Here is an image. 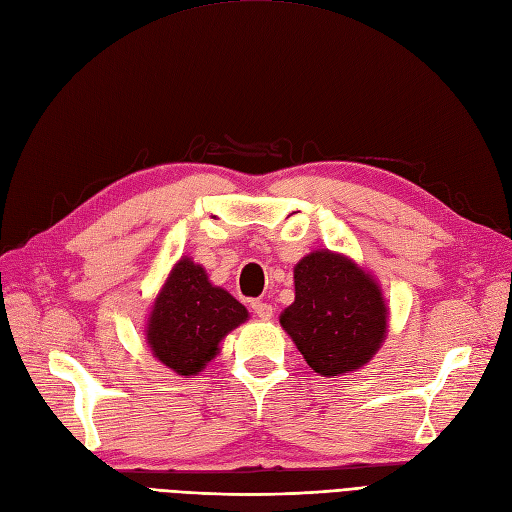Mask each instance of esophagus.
<instances>
[{
    "label": "esophagus",
    "instance_id": "esophagus-1",
    "mask_svg": "<svg viewBox=\"0 0 512 512\" xmlns=\"http://www.w3.org/2000/svg\"><path fill=\"white\" fill-rule=\"evenodd\" d=\"M252 310L258 319L269 321L273 317V308L267 302H252Z\"/></svg>",
    "mask_w": 512,
    "mask_h": 512
}]
</instances>
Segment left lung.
Listing matches in <instances>:
<instances>
[{
	"instance_id": "left-lung-1",
	"label": "left lung",
	"mask_w": 512,
	"mask_h": 512,
	"mask_svg": "<svg viewBox=\"0 0 512 512\" xmlns=\"http://www.w3.org/2000/svg\"><path fill=\"white\" fill-rule=\"evenodd\" d=\"M295 302L280 315L306 363L319 376H341L367 365L386 336L378 282L354 260L319 249L295 265Z\"/></svg>"
}]
</instances>
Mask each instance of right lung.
<instances>
[{
	"mask_svg": "<svg viewBox=\"0 0 512 512\" xmlns=\"http://www.w3.org/2000/svg\"><path fill=\"white\" fill-rule=\"evenodd\" d=\"M245 319V306L210 284L202 265L180 258L154 299L145 339L162 365L178 376H195L217 356L223 336Z\"/></svg>",
	"mask_w": 512,
	"mask_h": 512,
	"instance_id": "obj_1",
	"label": "right lung"
}]
</instances>
